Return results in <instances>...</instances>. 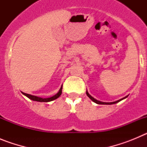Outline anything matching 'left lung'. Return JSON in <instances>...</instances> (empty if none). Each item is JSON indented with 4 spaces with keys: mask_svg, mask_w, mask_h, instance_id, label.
Returning a JSON list of instances; mask_svg holds the SVG:
<instances>
[{
    "mask_svg": "<svg viewBox=\"0 0 147 147\" xmlns=\"http://www.w3.org/2000/svg\"><path fill=\"white\" fill-rule=\"evenodd\" d=\"M86 94H87V96H88L89 97V98H90V99H91L92 101H93V102L98 104V105H113V104H115V103H117V102H120L121 100L124 99V98H127V96H125V97H124V98H121V99H119V100H118V101H115V102H100V101H98V100H96V99H95V98H93V97H92L91 96H90V95L89 93H88V91H86Z\"/></svg>",
    "mask_w": 147,
    "mask_h": 147,
    "instance_id": "obj_1",
    "label": "left lung"
}]
</instances>
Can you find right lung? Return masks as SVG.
Instances as JSON below:
<instances>
[{"mask_svg":"<svg viewBox=\"0 0 147 147\" xmlns=\"http://www.w3.org/2000/svg\"><path fill=\"white\" fill-rule=\"evenodd\" d=\"M62 87H61V88L59 89V92H58L57 94L54 95V96L50 97V98H40V97L36 96H32V95L28 94V93H23V92H22V93H23V95H25L26 96H27L28 98H30V99L33 100V101H37V102H51V101H53V100L56 99V98H57L58 97L60 96V95L62 94Z\"/></svg>","mask_w":147,"mask_h":147,"instance_id":"add662e5","label":"right lung"}]
</instances>
